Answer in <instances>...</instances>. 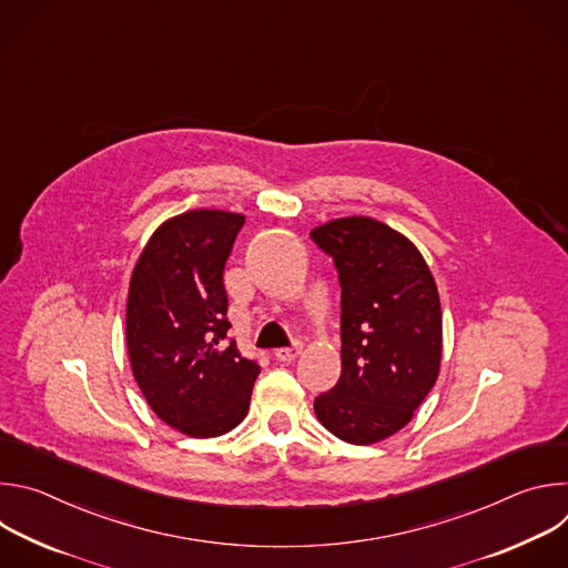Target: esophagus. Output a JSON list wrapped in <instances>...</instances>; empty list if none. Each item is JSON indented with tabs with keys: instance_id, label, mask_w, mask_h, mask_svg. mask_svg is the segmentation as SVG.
I'll return each mask as SVG.
<instances>
[{
	"instance_id": "1",
	"label": "esophagus",
	"mask_w": 568,
	"mask_h": 568,
	"mask_svg": "<svg viewBox=\"0 0 568 568\" xmlns=\"http://www.w3.org/2000/svg\"><path fill=\"white\" fill-rule=\"evenodd\" d=\"M298 355H301V344H294V346H287V348H278L274 353V357L278 362H294Z\"/></svg>"
}]
</instances>
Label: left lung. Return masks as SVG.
Returning <instances> with one entry per match:
<instances>
[{
  "label": "left lung",
  "instance_id": "left-lung-1",
  "mask_svg": "<svg viewBox=\"0 0 568 568\" xmlns=\"http://www.w3.org/2000/svg\"><path fill=\"white\" fill-rule=\"evenodd\" d=\"M310 237L342 287V375L314 414L337 438L371 445L407 425L436 384L438 290L414 242L373 217L333 220Z\"/></svg>",
  "mask_w": 568,
  "mask_h": 568
}]
</instances>
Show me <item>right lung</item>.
Here are the masks:
<instances>
[{"mask_svg": "<svg viewBox=\"0 0 568 568\" xmlns=\"http://www.w3.org/2000/svg\"><path fill=\"white\" fill-rule=\"evenodd\" d=\"M245 217L189 211L161 224L132 272L125 339L150 409L193 438L245 420L261 366L226 337L224 265Z\"/></svg>", "mask_w": 568, "mask_h": 568, "instance_id": "obj_1", "label": "right lung"}]
</instances>
